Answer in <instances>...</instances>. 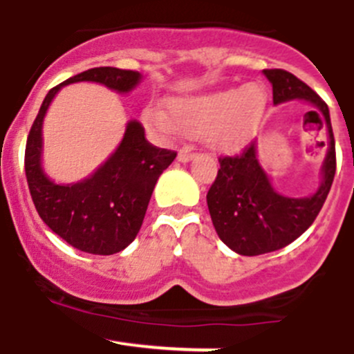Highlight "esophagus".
<instances>
[{
    "label": "esophagus",
    "instance_id": "1",
    "mask_svg": "<svg viewBox=\"0 0 354 354\" xmlns=\"http://www.w3.org/2000/svg\"><path fill=\"white\" fill-rule=\"evenodd\" d=\"M194 158V153H190V151H180V155H178V160L181 162V164H187V162H190Z\"/></svg>",
    "mask_w": 354,
    "mask_h": 354
}]
</instances>
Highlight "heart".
I'll list each match as a JSON object with an SVG mask.
<instances>
[{
	"mask_svg": "<svg viewBox=\"0 0 354 354\" xmlns=\"http://www.w3.org/2000/svg\"><path fill=\"white\" fill-rule=\"evenodd\" d=\"M268 95L263 86L212 91L197 97L173 98L169 113L149 106L145 113L146 125L164 136L187 133L194 138H208L209 145L232 151L254 138L266 111Z\"/></svg>",
	"mask_w": 354,
	"mask_h": 354,
	"instance_id": "obj_1",
	"label": "heart"
}]
</instances>
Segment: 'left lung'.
Segmentation results:
<instances>
[{
    "instance_id": "1",
    "label": "left lung",
    "mask_w": 354,
    "mask_h": 354,
    "mask_svg": "<svg viewBox=\"0 0 354 354\" xmlns=\"http://www.w3.org/2000/svg\"><path fill=\"white\" fill-rule=\"evenodd\" d=\"M263 74L272 82L275 106L305 100L316 107L308 113L317 114L326 125L330 142L321 167L319 189L307 197H286L273 189L268 174L257 162L256 142H250L240 155L218 158L221 169L206 196L208 209L218 238L241 256L273 252L301 236L323 208L337 165L326 102L288 70L268 68Z\"/></svg>"
}]
</instances>
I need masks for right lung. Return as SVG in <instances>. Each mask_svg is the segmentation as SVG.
Here are the masks:
<instances>
[{"instance_id":"obj_1","label":"right lung","mask_w":354,"mask_h":354,"mask_svg":"<svg viewBox=\"0 0 354 354\" xmlns=\"http://www.w3.org/2000/svg\"><path fill=\"white\" fill-rule=\"evenodd\" d=\"M91 81L118 93H129L141 81L136 70L97 66L54 86L31 125L24 153L28 187L38 215L59 238L77 250L98 256L122 252L138 236L158 176L176 151L146 141L139 122L127 123L118 149L86 180L58 185L42 169V123L50 102L63 86Z\"/></svg>"}]
</instances>
